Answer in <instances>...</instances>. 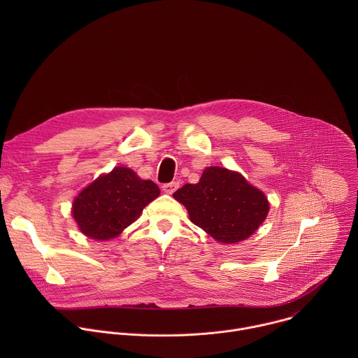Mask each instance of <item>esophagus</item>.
<instances>
[{
    "label": "esophagus",
    "instance_id": "obj_1",
    "mask_svg": "<svg viewBox=\"0 0 358 358\" xmlns=\"http://www.w3.org/2000/svg\"><path fill=\"white\" fill-rule=\"evenodd\" d=\"M163 191L166 192V194H173L177 188H178V182H176V181H171V182H167V184H163Z\"/></svg>",
    "mask_w": 358,
    "mask_h": 358
}]
</instances>
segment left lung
<instances>
[{"label":"left lung","mask_w":358,"mask_h":358,"mask_svg":"<svg viewBox=\"0 0 358 358\" xmlns=\"http://www.w3.org/2000/svg\"><path fill=\"white\" fill-rule=\"evenodd\" d=\"M173 195L188 210L194 225L224 243L249 238L269 211L262 191L221 167L206 169L196 184H185Z\"/></svg>","instance_id":"obj_1"}]
</instances>
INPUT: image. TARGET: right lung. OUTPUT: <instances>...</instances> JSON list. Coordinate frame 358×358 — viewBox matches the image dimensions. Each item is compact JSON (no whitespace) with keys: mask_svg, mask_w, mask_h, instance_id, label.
Masks as SVG:
<instances>
[{"mask_svg":"<svg viewBox=\"0 0 358 358\" xmlns=\"http://www.w3.org/2000/svg\"><path fill=\"white\" fill-rule=\"evenodd\" d=\"M159 195L160 188L152 181L140 180L130 169L116 167L75 198L72 214L86 236L108 241L131 225Z\"/></svg>","mask_w":358,"mask_h":358,"instance_id":"1","label":"right lung"}]
</instances>
